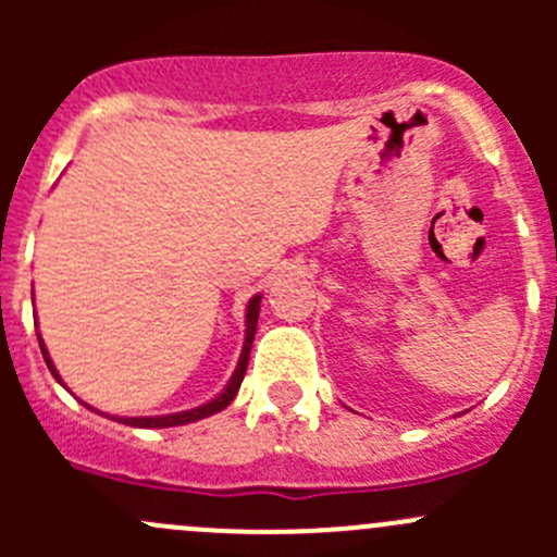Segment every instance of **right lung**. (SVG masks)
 I'll return each instance as SVG.
<instances>
[{"label": "right lung", "instance_id": "right-lung-1", "mask_svg": "<svg viewBox=\"0 0 557 557\" xmlns=\"http://www.w3.org/2000/svg\"><path fill=\"white\" fill-rule=\"evenodd\" d=\"M258 312H261V294H256L250 301H247V310H245V345H243V352H239V361H237V369H234L232 380H228L226 387H223V391L218 393L215 398H210V401L201 404V407L183 409V412H172V414H156V418H121V414L99 412V409L88 407V404H86V407L94 409V412L104 414V418L115 420V423L132 425V429H172V425H188V423H196V420H205V418H210V414L221 412V409H226L228 404L234 401V396H237L239 385H243V380H245L247 361H250L252 336H256V325H258ZM37 342H39V350H42V358H45V363H48L50 374H53V377L59 380L61 385H64V380H61V374L55 372L53 361H50V356H48V347H45L42 336H39V334H37ZM66 391H70V387H66Z\"/></svg>", "mask_w": 557, "mask_h": 557}]
</instances>
